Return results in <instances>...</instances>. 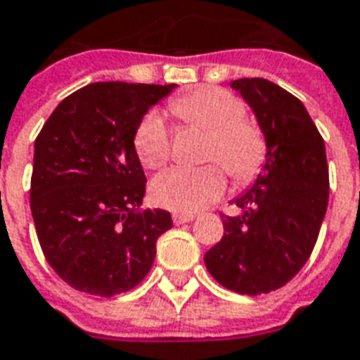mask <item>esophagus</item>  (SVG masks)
<instances>
[{"label": "esophagus", "instance_id": "obj_1", "mask_svg": "<svg viewBox=\"0 0 360 360\" xmlns=\"http://www.w3.org/2000/svg\"><path fill=\"white\" fill-rule=\"evenodd\" d=\"M172 219L175 225H183V223H191L194 219V215L191 214H173Z\"/></svg>", "mask_w": 360, "mask_h": 360}]
</instances>
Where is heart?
I'll list each match as a JSON object with an SVG mask.
<instances>
[{"label": "heart", "instance_id": "heart-1", "mask_svg": "<svg viewBox=\"0 0 360 360\" xmlns=\"http://www.w3.org/2000/svg\"><path fill=\"white\" fill-rule=\"evenodd\" d=\"M175 118L185 126L198 127L210 135L204 158L219 162L236 183H250L262 172L267 158V139L259 127L244 120L246 106L240 98L217 87H202L173 98L169 103ZM135 153L141 164L150 169L162 167L172 153V141L164 118L150 112L135 133ZM225 177L217 166L169 167L150 185L158 206L193 214L219 198Z\"/></svg>", "mask_w": 360, "mask_h": 360}]
</instances>
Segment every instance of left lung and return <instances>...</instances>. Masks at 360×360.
<instances>
[{
	"label": "left lung",
	"instance_id": "1",
	"mask_svg": "<svg viewBox=\"0 0 360 360\" xmlns=\"http://www.w3.org/2000/svg\"><path fill=\"white\" fill-rule=\"evenodd\" d=\"M254 110L267 158L252 188L234 198L242 215L206 255L210 275L236 294H269L292 281L315 248L328 206L321 133L297 97L263 78L231 82Z\"/></svg>",
	"mask_w": 360,
	"mask_h": 360
}]
</instances>
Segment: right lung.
<instances>
[{
    "instance_id": "right-lung-1",
    "label": "right lung",
    "mask_w": 360,
    "mask_h": 360,
    "mask_svg": "<svg viewBox=\"0 0 360 360\" xmlns=\"http://www.w3.org/2000/svg\"><path fill=\"white\" fill-rule=\"evenodd\" d=\"M175 84L97 82L60 101L34 143L30 210L47 263L66 284L112 297L150 271L166 210L141 212L135 153L143 116Z\"/></svg>"
}]
</instances>
